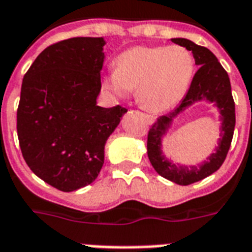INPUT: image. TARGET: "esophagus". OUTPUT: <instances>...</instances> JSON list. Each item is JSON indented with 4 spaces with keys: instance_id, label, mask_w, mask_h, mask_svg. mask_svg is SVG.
I'll return each instance as SVG.
<instances>
[{
    "instance_id": "esophagus-1",
    "label": "esophagus",
    "mask_w": 252,
    "mask_h": 252,
    "mask_svg": "<svg viewBox=\"0 0 252 252\" xmlns=\"http://www.w3.org/2000/svg\"><path fill=\"white\" fill-rule=\"evenodd\" d=\"M142 116H144V118H145L146 120H148V123H149V124H153V123L156 122V118H154V116H152V115L142 114Z\"/></svg>"
}]
</instances>
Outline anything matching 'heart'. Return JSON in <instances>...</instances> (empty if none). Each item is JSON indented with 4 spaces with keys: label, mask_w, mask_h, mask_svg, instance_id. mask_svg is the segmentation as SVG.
<instances>
[{
    "label": "heart",
    "mask_w": 252,
    "mask_h": 252,
    "mask_svg": "<svg viewBox=\"0 0 252 252\" xmlns=\"http://www.w3.org/2000/svg\"><path fill=\"white\" fill-rule=\"evenodd\" d=\"M195 74V59L186 47H136L118 56L103 85L118 96L136 89V99L153 112L170 110L183 99Z\"/></svg>",
    "instance_id": "b5f03b06"
}]
</instances>
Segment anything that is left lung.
I'll return each instance as SVG.
<instances>
[{
    "label": "left lung",
    "mask_w": 252,
    "mask_h": 252,
    "mask_svg": "<svg viewBox=\"0 0 252 252\" xmlns=\"http://www.w3.org/2000/svg\"><path fill=\"white\" fill-rule=\"evenodd\" d=\"M171 41L186 47L188 51H192L195 64L199 66V69L192 78L191 86L179 106L167 115L159 116L148 132V157L154 170L159 175L180 186H188L207 178L222 166L227 152L230 149L234 134L235 103L231 95L230 80L226 70L222 68L217 57L209 49L183 37L171 39ZM204 98L215 102L219 107L221 114L223 126L219 146L216 148V153L211 155V157L207 158L208 161L203 165L189 168L176 166L161 154V136L169 127L172 118L181 113L187 106Z\"/></svg>",
    "instance_id": "left-lung-1"
}]
</instances>
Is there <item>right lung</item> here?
<instances>
[{"mask_svg":"<svg viewBox=\"0 0 252 252\" xmlns=\"http://www.w3.org/2000/svg\"><path fill=\"white\" fill-rule=\"evenodd\" d=\"M103 37H72L49 45L23 77L17 111L22 156L32 172L64 192L93 183L107 138L126 108L96 106Z\"/></svg>","mask_w":252,"mask_h":252,"instance_id":"right-lung-1","label":"right lung"}]
</instances>
